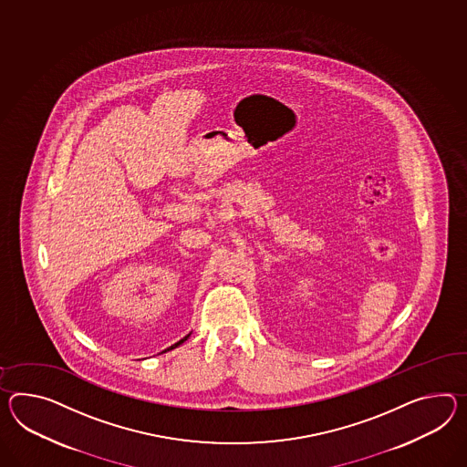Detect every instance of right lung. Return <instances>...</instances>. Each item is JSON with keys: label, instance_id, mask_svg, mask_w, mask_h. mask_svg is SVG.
<instances>
[{"label": "right lung", "instance_id": "add662e5", "mask_svg": "<svg viewBox=\"0 0 467 467\" xmlns=\"http://www.w3.org/2000/svg\"><path fill=\"white\" fill-rule=\"evenodd\" d=\"M189 337H191V334H187V336H185V337H183V339H181V341H179V342H175V344H173V346H171V348H169V349H165V351H161V353H167V351H171V349H175V348H177V346H181V344H182V342L187 341V339H189Z\"/></svg>", "mask_w": 467, "mask_h": 467}]
</instances>
